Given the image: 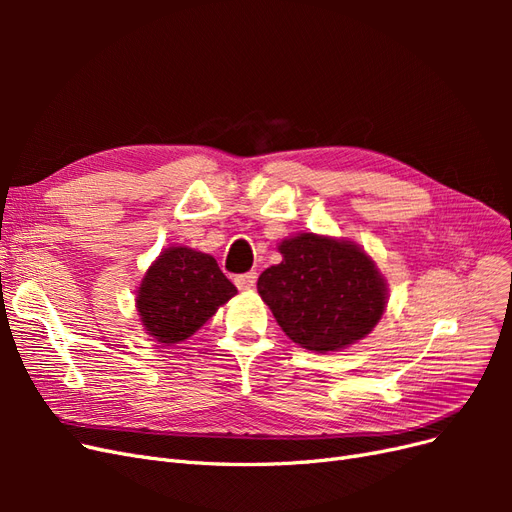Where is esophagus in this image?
<instances>
[{
  "label": "esophagus",
  "mask_w": 512,
  "mask_h": 512,
  "mask_svg": "<svg viewBox=\"0 0 512 512\" xmlns=\"http://www.w3.org/2000/svg\"><path fill=\"white\" fill-rule=\"evenodd\" d=\"M256 271H250V273H243V275H237L235 277V284L239 290H250L256 286Z\"/></svg>",
  "instance_id": "1"
}]
</instances>
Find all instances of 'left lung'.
<instances>
[{
  "label": "left lung",
  "instance_id": "left-lung-1",
  "mask_svg": "<svg viewBox=\"0 0 512 512\" xmlns=\"http://www.w3.org/2000/svg\"><path fill=\"white\" fill-rule=\"evenodd\" d=\"M277 252L282 262L260 273L258 294L294 344L335 352L376 329L389 284L359 243L297 232Z\"/></svg>",
  "mask_w": 512,
  "mask_h": 512
}]
</instances>
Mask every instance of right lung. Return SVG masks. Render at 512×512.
<instances>
[{
    "label": "right lung",
    "mask_w": 512,
    "mask_h": 512,
    "mask_svg": "<svg viewBox=\"0 0 512 512\" xmlns=\"http://www.w3.org/2000/svg\"><path fill=\"white\" fill-rule=\"evenodd\" d=\"M237 294L211 254L188 245L164 247L136 288L143 329L160 344H179Z\"/></svg>",
    "instance_id": "1"
}]
</instances>
